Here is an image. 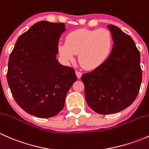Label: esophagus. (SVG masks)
Returning <instances> with one entry per match:
<instances>
[{
    "instance_id": "1",
    "label": "esophagus",
    "mask_w": 149,
    "mask_h": 149,
    "mask_svg": "<svg viewBox=\"0 0 149 149\" xmlns=\"http://www.w3.org/2000/svg\"><path fill=\"white\" fill-rule=\"evenodd\" d=\"M76 76H77L78 79H80L82 76V73L81 72L79 71V70H76Z\"/></svg>"
}]
</instances>
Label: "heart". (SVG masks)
Instances as JSON below:
<instances>
[{"instance_id": "1", "label": "heart", "mask_w": 149, "mask_h": 149, "mask_svg": "<svg viewBox=\"0 0 149 149\" xmlns=\"http://www.w3.org/2000/svg\"><path fill=\"white\" fill-rule=\"evenodd\" d=\"M113 44L112 34L106 29H81L70 32L58 52L64 61L72 62L79 54V62L86 70H94L109 58Z\"/></svg>"}]
</instances>
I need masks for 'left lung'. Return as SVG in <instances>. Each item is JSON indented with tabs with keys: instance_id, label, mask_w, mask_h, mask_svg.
Listing matches in <instances>:
<instances>
[{
	"instance_id": "1",
	"label": "left lung",
	"mask_w": 149,
	"mask_h": 149,
	"mask_svg": "<svg viewBox=\"0 0 149 149\" xmlns=\"http://www.w3.org/2000/svg\"><path fill=\"white\" fill-rule=\"evenodd\" d=\"M113 40L109 58L81 80L86 101L101 115L119 112L137 97L142 81L140 52L133 39L118 26L108 25Z\"/></svg>"
}]
</instances>
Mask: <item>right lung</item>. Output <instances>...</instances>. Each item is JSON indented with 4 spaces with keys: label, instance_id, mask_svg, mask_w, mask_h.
<instances>
[{
    "label": "right lung",
    "instance_id": "add662e5",
    "mask_svg": "<svg viewBox=\"0 0 149 149\" xmlns=\"http://www.w3.org/2000/svg\"><path fill=\"white\" fill-rule=\"evenodd\" d=\"M65 24L41 21L18 38L8 61L7 81L13 98L31 115L48 118L59 113L77 80L73 68L56 59Z\"/></svg>",
    "mask_w": 149,
    "mask_h": 149
}]
</instances>
